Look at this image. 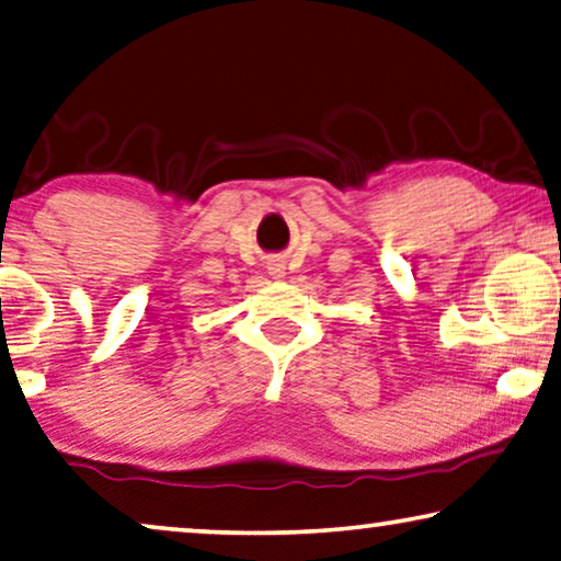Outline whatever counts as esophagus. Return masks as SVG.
<instances>
[{
	"instance_id": "obj_1",
	"label": "esophagus",
	"mask_w": 561,
	"mask_h": 561,
	"mask_svg": "<svg viewBox=\"0 0 561 561\" xmlns=\"http://www.w3.org/2000/svg\"><path fill=\"white\" fill-rule=\"evenodd\" d=\"M266 272H270L272 279H282L284 274H287V272H284V264L282 262H270V266H266Z\"/></svg>"
}]
</instances>
